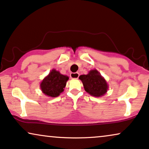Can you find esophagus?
Here are the masks:
<instances>
[{
  "label": "esophagus",
  "instance_id": "obj_1",
  "mask_svg": "<svg viewBox=\"0 0 149 149\" xmlns=\"http://www.w3.org/2000/svg\"><path fill=\"white\" fill-rule=\"evenodd\" d=\"M79 74L78 73H71V78H73V79H78L79 78Z\"/></svg>",
  "mask_w": 149,
  "mask_h": 149
}]
</instances>
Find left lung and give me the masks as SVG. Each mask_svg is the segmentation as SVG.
<instances>
[{"mask_svg": "<svg viewBox=\"0 0 149 149\" xmlns=\"http://www.w3.org/2000/svg\"><path fill=\"white\" fill-rule=\"evenodd\" d=\"M79 79L82 81L84 90L94 97H102L106 94L108 85L97 69H93L88 74L81 75Z\"/></svg>", "mask_w": 149, "mask_h": 149, "instance_id": "left-lung-1", "label": "left lung"}]
</instances>
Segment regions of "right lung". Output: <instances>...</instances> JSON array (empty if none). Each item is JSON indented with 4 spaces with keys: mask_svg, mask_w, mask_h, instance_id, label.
I'll list each match as a JSON object with an SVG mask.
<instances>
[{
    "mask_svg": "<svg viewBox=\"0 0 149 149\" xmlns=\"http://www.w3.org/2000/svg\"><path fill=\"white\" fill-rule=\"evenodd\" d=\"M69 77L52 69L42 80L40 87L43 94L51 97H56L64 91Z\"/></svg>",
    "mask_w": 149,
    "mask_h": 149,
    "instance_id": "1",
    "label": "right lung"
}]
</instances>
